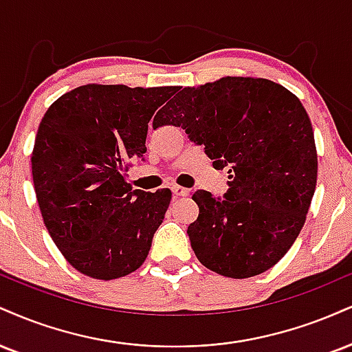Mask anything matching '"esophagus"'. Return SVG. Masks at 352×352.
<instances>
[{
    "mask_svg": "<svg viewBox=\"0 0 352 352\" xmlns=\"http://www.w3.org/2000/svg\"><path fill=\"white\" fill-rule=\"evenodd\" d=\"M172 192H173V195H175V197H187V195L190 193V190L185 188V187H180V185H173Z\"/></svg>",
    "mask_w": 352,
    "mask_h": 352,
    "instance_id": "34e87169",
    "label": "esophagus"
}]
</instances>
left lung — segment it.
Wrapping results in <instances>:
<instances>
[{
    "instance_id": "obj_1",
    "label": "left lung",
    "mask_w": 352,
    "mask_h": 352,
    "mask_svg": "<svg viewBox=\"0 0 352 352\" xmlns=\"http://www.w3.org/2000/svg\"><path fill=\"white\" fill-rule=\"evenodd\" d=\"M157 114L155 128L182 126L230 173L224 198L205 190L192 197L200 213L187 232L197 259L231 278L274 267L302 231L318 175L300 100L272 80L223 77L185 87Z\"/></svg>"
}]
</instances>
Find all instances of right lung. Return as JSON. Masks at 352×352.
Masks as SVG:
<instances>
[{
  "instance_id": "obj_1",
  "label": "right lung",
  "mask_w": 352,
  "mask_h": 352,
  "mask_svg": "<svg viewBox=\"0 0 352 352\" xmlns=\"http://www.w3.org/2000/svg\"><path fill=\"white\" fill-rule=\"evenodd\" d=\"M179 87L88 83L50 104L31 155L50 238L74 269L113 280L149 254L172 192L133 190L131 159L146 154L149 121Z\"/></svg>"
}]
</instances>
